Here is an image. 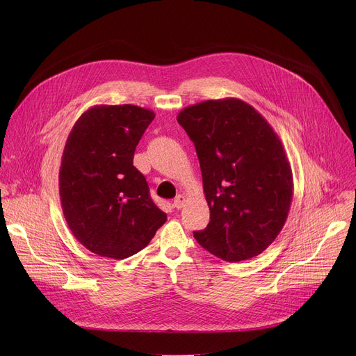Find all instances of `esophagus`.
I'll use <instances>...</instances> for the list:
<instances>
[{"label":"esophagus","instance_id":"esophagus-1","mask_svg":"<svg viewBox=\"0 0 356 356\" xmlns=\"http://www.w3.org/2000/svg\"><path fill=\"white\" fill-rule=\"evenodd\" d=\"M184 204H186V197H184L183 194H179V195L175 198V201H173V207L177 209V210H180V209L184 207Z\"/></svg>","mask_w":356,"mask_h":356}]
</instances>
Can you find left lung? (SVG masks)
Instances as JSON below:
<instances>
[{"label":"left lung","instance_id":"8db88e82","mask_svg":"<svg viewBox=\"0 0 356 356\" xmlns=\"http://www.w3.org/2000/svg\"><path fill=\"white\" fill-rule=\"evenodd\" d=\"M195 146L210 222L194 238L217 258L258 257L282 231L293 198L284 147L269 122L239 98L207 99L177 115Z\"/></svg>","mask_w":356,"mask_h":356}]
</instances>
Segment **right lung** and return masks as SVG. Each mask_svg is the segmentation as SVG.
<instances>
[{
	"mask_svg": "<svg viewBox=\"0 0 356 356\" xmlns=\"http://www.w3.org/2000/svg\"><path fill=\"white\" fill-rule=\"evenodd\" d=\"M154 118V111L132 104L94 106L69 134L59 172L63 216L98 257L135 255L168 220L134 166L135 147Z\"/></svg>",
	"mask_w": 356,
	"mask_h": 356,
	"instance_id": "right-lung-1",
	"label": "right lung"
}]
</instances>
